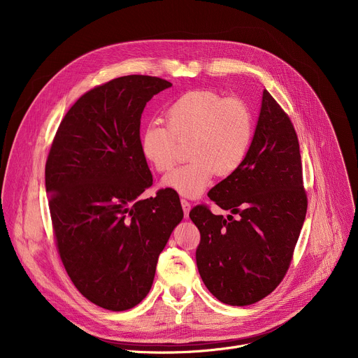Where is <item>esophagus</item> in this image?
Masks as SVG:
<instances>
[{
	"instance_id": "34e87169",
	"label": "esophagus",
	"mask_w": 358,
	"mask_h": 358,
	"mask_svg": "<svg viewBox=\"0 0 358 358\" xmlns=\"http://www.w3.org/2000/svg\"><path fill=\"white\" fill-rule=\"evenodd\" d=\"M181 207H182V211H184V217L188 218V214H189V210H191V203L187 199L181 198Z\"/></svg>"
}]
</instances>
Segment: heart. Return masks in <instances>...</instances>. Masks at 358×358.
<instances>
[{"label": "heart", "mask_w": 358, "mask_h": 358, "mask_svg": "<svg viewBox=\"0 0 358 358\" xmlns=\"http://www.w3.org/2000/svg\"><path fill=\"white\" fill-rule=\"evenodd\" d=\"M167 126L150 122L140 136V150L159 173L178 159V143L189 141L187 164L164 177L163 185L184 196H198L217 174L228 177L245 162L253 137V113L241 97H224L213 89H194L166 110Z\"/></svg>", "instance_id": "obj_1"}]
</instances>
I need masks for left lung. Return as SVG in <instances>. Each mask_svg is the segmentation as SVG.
Returning a JSON list of instances; mask_svg holds the SVG:
<instances>
[{
	"mask_svg": "<svg viewBox=\"0 0 358 358\" xmlns=\"http://www.w3.org/2000/svg\"><path fill=\"white\" fill-rule=\"evenodd\" d=\"M208 196L236 218L203 203L189 211L201 279L225 304L257 303L283 280L308 211L297 134L268 90L245 162Z\"/></svg>",
	"mask_w": 358,
	"mask_h": 358,
	"instance_id": "obj_1",
	"label": "left lung"
}]
</instances>
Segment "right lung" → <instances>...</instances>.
Here are the masks:
<instances>
[{
  "label": "right lung",
  "mask_w": 358,
  "mask_h": 358,
  "mask_svg": "<svg viewBox=\"0 0 358 358\" xmlns=\"http://www.w3.org/2000/svg\"><path fill=\"white\" fill-rule=\"evenodd\" d=\"M166 79L129 75L82 94L61 122L45 164L54 238L76 289L106 310L134 308L150 292L159 255L184 213L178 194L138 199L152 176L140 119Z\"/></svg>",
  "instance_id": "obj_1"
}]
</instances>
